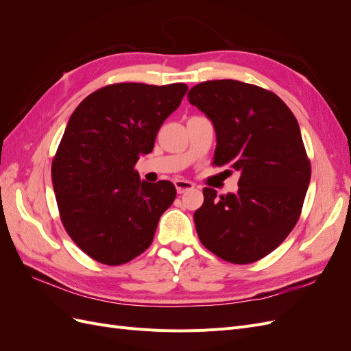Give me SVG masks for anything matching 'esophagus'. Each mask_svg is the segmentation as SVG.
I'll return each mask as SVG.
<instances>
[{
  "label": "esophagus",
  "instance_id": "obj_1",
  "mask_svg": "<svg viewBox=\"0 0 351 351\" xmlns=\"http://www.w3.org/2000/svg\"><path fill=\"white\" fill-rule=\"evenodd\" d=\"M174 184L177 189V193H186L195 187V184L192 182H187V180H176Z\"/></svg>",
  "mask_w": 351,
  "mask_h": 351
}]
</instances>
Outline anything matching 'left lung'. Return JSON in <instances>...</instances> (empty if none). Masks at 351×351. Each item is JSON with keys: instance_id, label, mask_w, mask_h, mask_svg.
I'll return each mask as SVG.
<instances>
[{"instance_id": "left-lung-1", "label": "left lung", "mask_w": 351, "mask_h": 351, "mask_svg": "<svg viewBox=\"0 0 351 351\" xmlns=\"http://www.w3.org/2000/svg\"><path fill=\"white\" fill-rule=\"evenodd\" d=\"M187 98L214 124V165L240 173L237 193L204 189V205L193 215L199 240L227 262H256L300 217L311 162L299 123L277 95L239 80L199 83Z\"/></svg>"}]
</instances>
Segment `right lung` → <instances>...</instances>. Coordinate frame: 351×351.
Returning <instances> with one entry per match:
<instances>
[{"instance_id": "right-lung-1", "label": "right lung", "mask_w": 351, "mask_h": 351, "mask_svg": "<svg viewBox=\"0 0 351 351\" xmlns=\"http://www.w3.org/2000/svg\"><path fill=\"white\" fill-rule=\"evenodd\" d=\"M187 84L115 83L74 110L52 161V186L71 240L105 265L139 256L176 199L171 182H142L134 169Z\"/></svg>"}]
</instances>
